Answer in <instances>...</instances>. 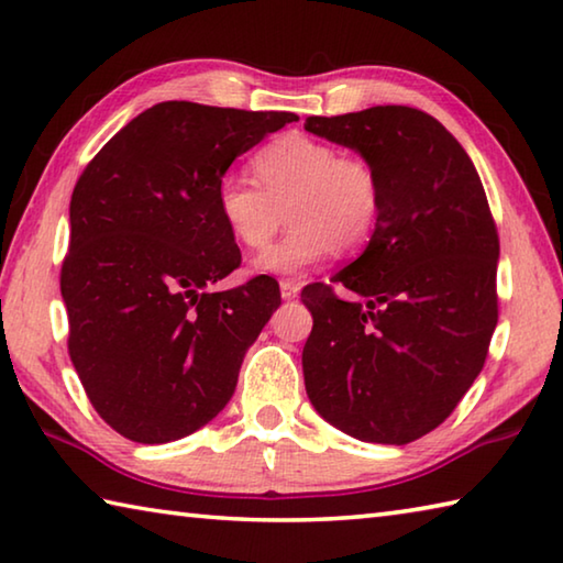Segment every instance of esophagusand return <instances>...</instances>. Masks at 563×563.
Segmentation results:
<instances>
[{
    "instance_id": "34e87169",
    "label": "esophagus",
    "mask_w": 563,
    "mask_h": 563,
    "mask_svg": "<svg viewBox=\"0 0 563 563\" xmlns=\"http://www.w3.org/2000/svg\"><path fill=\"white\" fill-rule=\"evenodd\" d=\"M280 295L283 300H295L300 295V285L292 280H280Z\"/></svg>"
}]
</instances>
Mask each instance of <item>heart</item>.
Segmentation results:
<instances>
[{
	"label": "heart",
	"instance_id": "1",
	"mask_svg": "<svg viewBox=\"0 0 563 563\" xmlns=\"http://www.w3.org/2000/svg\"><path fill=\"white\" fill-rule=\"evenodd\" d=\"M253 174L261 187L235 170L216 186V211L233 241L258 251L283 225L285 211L292 223L283 241L253 261L255 273L302 278L338 245L352 251L375 231L383 203L377 174L328 141L283 133L253 156Z\"/></svg>",
	"mask_w": 563,
	"mask_h": 563
}]
</instances>
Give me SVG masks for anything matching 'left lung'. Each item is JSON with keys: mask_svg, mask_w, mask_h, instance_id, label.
<instances>
[{"mask_svg": "<svg viewBox=\"0 0 563 563\" xmlns=\"http://www.w3.org/2000/svg\"><path fill=\"white\" fill-rule=\"evenodd\" d=\"M305 131L360 154L383 196L367 247L332 278L350 298L302 290L305 389L360 442H415L474 385L497 328L499 238L479 174L419 109L310 117Z\"/></svg>", "mask_w": 563, "mask_h": 563, "instance_id": "1", "label": "left lung"}]
</instances>
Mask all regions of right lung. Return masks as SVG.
I'll return each instance as SVG.
<instances>
[{"label":"right lung","instance_id":"1","mask_svg":"<svg viewBox=\"0 0 563 563\" xmlns=\"http://www.w3.org/2000/svg\"><path fill=\"white\" fill-rule=\"evenodd\" d=\"M298 121L164 101L131 119L76 180L62 298L91 405L131 442L201 430L233 397L280 292L268 275L211 288L241 265L216 211L233 161Z\"/></svg>","mask_w":563,"mask_h":563}]
</instances>
